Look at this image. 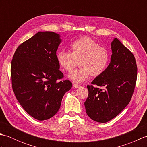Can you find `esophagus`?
Listing matches in <instances>:
<instances>
[{
	"mask_svg": "<svg viewBox=\"0 0 147 147\" xmlns=\"http://www.w3.org/2000/svg\"><path fill=\"white\" fill-rule=\"evenodd\" d=\"M73 86L74 87V88H79L80 85L77 83H73Z\"/></svg>",
	"mask_w": 147,
	"mask_h": 147,
	"instance_id": "1",
	"label": "esophagus"
}]
</instances>
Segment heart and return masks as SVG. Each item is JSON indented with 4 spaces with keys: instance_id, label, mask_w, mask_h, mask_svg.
I'll return each instance as SVG.
<instances>
[{
    "instance_id": "obj_1",
    "label": "heart",
    "mask_w": 147,
    "mask_h": 147,
    "mask_svg": "<svg viewBox=\"0 0 147 147\" xmlns=\"http://www.w3.org/2000/svg\"><path fill=\"white\" fill-rule=\"evenodd\" d=\"M71 52L59 51L57 59L61 66L67 72H71L79 61L80 68L69 74L73 82L82 83L90 77H96L104 73L110 60V54L105 47L98 45L88 36L76 40L71 44Z\"/></svg>"
}]
</instances>
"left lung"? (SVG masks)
I'll return each mask as SVG.
<instances>
[{
    "label": "left lung",
    "instance_id": "1",
    "mask_svg": "<svg viewBox=\"0 0 147 147\" xmlns=\"http://www.w3.org/2000/svg\"><path fill=\"white\" fill-rule=\"evenodd\" d=\"M111 49L110 64L91 85H87L88 95L85 102L87 115L102 123L116 117L129 104L137 79V65L133 53L117 38L112 42Z\"/></svg>",
    "mask_w": 147,
    "mask_h": 147
}]
</instances>
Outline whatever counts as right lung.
<instances>
[{
    "instance_id": "obj_1",
    "label": "right lung",
    "mask_w": 147,
    "mask_h": 147,
    "mask_svg": "<svg viewBox=\"0 0 147 147\" xmlns=\"http://www.w3.org/2000/svg\"><path fill=\"white\" fill-rule=\"evenodd\" d=\"M61 42L52 32H40L18 46L12 57V90L18 101L31 116L47 120L57 113L62 97L72 87L56 55Z\"/></svg>"
}]
</instances>
